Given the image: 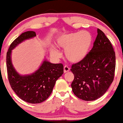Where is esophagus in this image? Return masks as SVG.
I'll list each match as a JSON object with an SVG mask.
<instances>
[{
  "instance_id": "obj_1",
  "label": "esophagus",
  "mask_w": 123,
  "mask_h": 123,
  "mask_svg": "<svg viewBox=\"0 0 123 123\" xmlns=\"http://www.w3.org/2000/svg\"><path fill=\"white\" fill-rule=\"evenodd\" d=\"M70 69V67H68V65H65V66H64V73H67V72H69Z\"/></svg>"
}]
</instances>
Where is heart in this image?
<instances>
[{"label": "heart", "mask_w": 123, "mask_h": 123, "mask_svg": "<svg viewBox=\"0 0 123 123\" xmlns=\"http://www.w3.org/2000/svg\"><path fill=\"white\" fill-rule=\"evenodd\" d=\"M92 42L90 33L86 31L67 33L60 36L56 41V45L59 48L65 49V55L70 61L78 62L87 56ZM54 56H59L58 50L51 49Z\"/></svg>", "instance_id": "b5f03b06"}]
</instances>
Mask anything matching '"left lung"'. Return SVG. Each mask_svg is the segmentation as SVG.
Returning a JSON list of instances; mask_svg holds the SVG:
<instances>
[{
	"instance_id": "left-lung-1",
	"label": "left lung",
	"mask_w": 123,
	"mask_h": 123,
	"mask_svg": "<svg viewBox=\"0 0 123 123\" xmlns=\"http://www.w3.org/2000/svg\"><path fill=\"white\" fill-rule=\"evenodd\" d=\"M93 47L87 56L72 65L73 93L84 101H94L103 96L113 82L115 53L112 43L101 30H97Z\"/></svg>"
}]
</instances>
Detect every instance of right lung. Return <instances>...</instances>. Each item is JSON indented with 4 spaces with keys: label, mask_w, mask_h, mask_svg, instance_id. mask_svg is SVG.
<instances>
[{
    "label": "right lung",
    "mask_w": 123,
    "mask_h": 123,
    "mask_svg": "<svg viewBox=\"0 0 123 123\" xmlns=\"http://www.w3.org/2000/svg\"><path fill=\"white\" fill-rule=\"evenodd\" d=\"M36 34L28 31L22 33L10 45L6 53V68L8 81L16 95L24 101L37 104L44 101L53 91L55 82L64 73L62 64H52L45 59L37 70L28 75H20L14 68L11 62V52L17 45Z\"/></svg>",
    "instance_id": "1"
}]
</instances>
